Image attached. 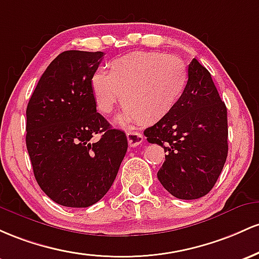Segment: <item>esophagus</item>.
I'll return each mask as SVG.
<instances>
[{"label": "esophagus", "mask_w": 259, "mask_h": 259, "mask_svg": "<svg viewBox=\"0 0 259 259\" xmlns=\"http://www.w3.org/2000/svg\"><path fill=\"white\" fill-rule=\"evenodd\" d=\"M127 136V141H128L130 147H137L143 142V135L141 132H137V131H128L126 133Z\"/></svg>", "instance_id": "obj_1"}]
</instances>
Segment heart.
<instances>
[{"mask_svg":"<svg viewBox=\"0 0 259 259\" xmlns=\"http://www.w3.org/2000/svg\"><path fill=\"white\" fill-rule=\"evenodd\" d=\"M188 83L185 62L164 52H131L95 72L91 92L98 111L110 115L120 101L124 106L122 124L141 121L154 123L175 109Z\"/></svg>","mask_w":259,"mask_h":259,"instance_id":"b5f03b06","label":"heart"}]
</instances>
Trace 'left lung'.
Masks as SVG:
<instances>
[{
	"instance_id": "1",
	"label": "left lung",
	"mask_w": 259,
	"mask_h": 259,
	"mask_svg": "<svg viewBox=\"0 0 259 259\" xmlns=\"http://www.w3.org/2000/svg\"><path fill=\"white\" fill-rule=\"evenodd\" d=\"M144 136L166 153L158 179L168 193L197 199L210 192L228 156V111L209 71L196 59L188 66L184 97Z\"/></svg>"
}]
</instances>
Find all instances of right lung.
<instances>
[{"instance_id":"add662e5","label":"right lung","mask_w":259,"mask_h":259,"mask_svg":"<svg viewBox=\"0 0 259 259\" xmlns=\"http://www.w3.org/2000/svg\"><path fill=\"white\" fill-rule=\"evenodd\" d=\"M104 52L63 51L49 65L27 106V149L37 185L63 207L87 208L114 184L127 137L97 112L91 79ZM101 134L98 142L91 138Z\"/></svg>"}]
</instances>
